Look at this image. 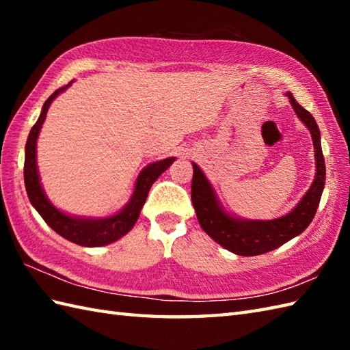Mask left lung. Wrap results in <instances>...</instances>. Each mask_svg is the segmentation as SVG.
<instances>
[{"instance_id":"left-lung-1","label":"left lung","mask_w":350,"mask_h":350,"mask_svg":"<svg viewBox=\"0 0 350 350\" xmlns=\"http://www.w3.org/2000/svg\"><path fill=\"white\" fill-rule=\"evenodd\" d=\"M286 96L296 116L311 133L316 161L313 183L292 211L273 219H247L237 217L222 206L211 180L207 179L203 170L192 162L194 176H192L191 200L200 226L215 242L236 256L251 257L265 254L299 236L313 221L321 203L326 176L321 131L314 117L295 100L293 94L286 92Z\"/></svg>"}]
</instances>
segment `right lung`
I'll return each instance as SVG.
<instances>
[{
  "label": "right lung",
  "mask_w": 350,
  "mask_h": 350,
  "mask_svg": "<svg viewBox=\"0 0 350 350\" xmlns=\"http://www.w3.org/2000/svg\"><path fill=\"white\" fill-rule=\"evenodd\" d=\"M73 81L63 88H58L52 93L48 100L43 103L40 116L37 118L36 124L29 131V135L25 144V163H24V180L25 189L29 198V203L33 204L34 209L39 212L44 222L54 230L55 233L60 234L64 239L73 243L81 245V247L96 248L105 247V245L113 243L120 239L126 233H129L132 227L139 217L141 209L146 203L148 191H150L154 180L168 170V167L176 161V158H165L162 161H156L148 163L147 167L139 171V174L133 185L132 196L120 211L108 215V217H83V215H72L58 209L57 206L51 203L46 192L43 189L40 182L39 167H37V138L42 126L46 118V113L54 102L57 96L68 90Z\"/></svg>",
  "instance_id": "add662e5"
}]
</instances>
